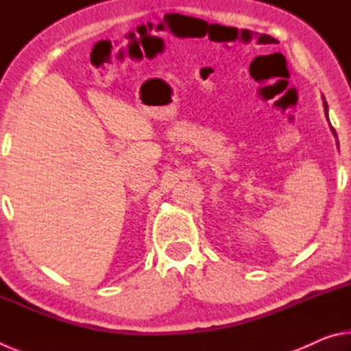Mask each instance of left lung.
Listing matches in <instances>:
<instances>
[{
	"label": "left lung",
	"mask_w": 351,
	"mask_h": 351,
	"mask_svg": "<svg viewBox=\"0 0 351 351\" xmlns=\"http://www.w3.org/2000/svg\"><path fill=\"white\" fill-rule=\"evenodd\" d=\"M322 99H324V108H325V116H326V119H328V105H326V102H325V97L322 96ZM330 122V121H328ZM330 128H331V132H332V134H335V138H337L336 136V132H335V128H332L331 125H330ZM337 144H339V142H337Z\"/></svg>",
	"instance_id": "obj_1"
}]
</instances>
